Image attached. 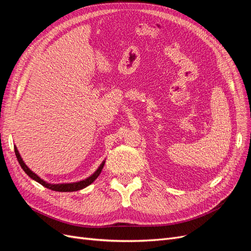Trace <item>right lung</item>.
I'll return each instance as SVG.
<instances>
[{
  "mask_svg": "<svg viewBox=\"0 0 251 251\" xmlns=\"http://www.w3.org/2000/svg\"><path fill=\"white\" fill-rule=\"evenodd\" d=\"M14 151H16V156L18 158V161L21 165V168L23 169V171H24L28 176L31 178L32 180L39 182L40 184H42L43 186L47 187L49 189H51V191H55V192H76V191H79V189H82L87 187L88 185H90L91 183H93V182L96 180V178L100 176V174L101 173L102 169H103V165H104V162L105 160H103L101 162V164L98 166V169L91 175L90 177L83 179V180H80V181H77V182H71V183H59V184H53V183H48V182H46L45 180H43L40 176H37V175L32 172L31 170H30L28 166L26 165V163L24 162V160H23L19 151L17 149V147L14 146Z\"/></svg>",
  "mask_w": 251,
  "mask_h": 251,
  "instance_id": "obj_1",
  "label": "right lung"
}]
</instances>
